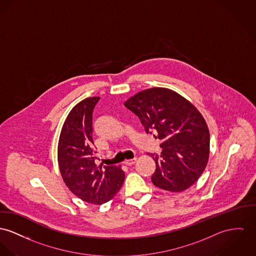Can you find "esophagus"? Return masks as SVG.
<instances>
[{
    "label": "esophagus",
    "mask_w": 256,
    "mask_h": 256,
    "mask_svg": "<svg viewBox=\"0 0 256 256\" xmlns=\"http://www.w3.org/2000/svg\"><path fill=\"white\" fill-rule=\"evenodd\" d=\"M136 162V158H130V160H126L124 162V164H126V166H132Z\"/></svg>",
    "instance_id": "1"
}]
</instances>
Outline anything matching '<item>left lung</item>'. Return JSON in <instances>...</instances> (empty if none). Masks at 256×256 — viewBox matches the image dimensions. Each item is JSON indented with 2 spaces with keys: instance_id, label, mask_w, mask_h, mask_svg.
I'll return each mask as SVG.
<instances>
[{
  "instance_id": "1",
  "label": "left lung",
  "mask_w": 256,
  "mask_h": 256,
  "mask_svg": "<svg viewBox=\"0 0 256 256\" xmlns=\"http://www.w3.org/2000/svg\"><path fill=\"white\" fill-rule=\"evenodd\" d=\"M124 106L141 120L147 134L162 140L160 155L151 154L155 186L182 192L204 172L210 156V132L197 108L176 92L153 88L140 92Z\"/></svg>"
}]
</instances>
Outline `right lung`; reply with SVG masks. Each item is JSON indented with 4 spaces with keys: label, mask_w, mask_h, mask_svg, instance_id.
<instances>
[{
    "label": "right lung",
    "mask_w": 256,
    "mask_h": 256,
    "mask_svg": "<svg viewBox=\"0 0 256 256\" xmlns=\"http://www.w3.org/2000/svg\"><path fill=\"white\" fill-rule=\"evenodd\" d=\"M99 98L79 102L64 122L59 136V170L69 190L94 204L107 202L120 189L124 172L120 166H98L92 139V112Z\"/></svg>",
    "instance_id": "add662e5"
}]
</instances>
